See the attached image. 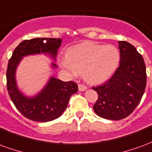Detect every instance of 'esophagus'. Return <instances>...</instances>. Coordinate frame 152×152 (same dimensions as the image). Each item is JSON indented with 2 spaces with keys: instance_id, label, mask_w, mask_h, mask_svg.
Wrapping results in <instances>:
<instances>
[{
  "instance_id": "esophagus-1",
  "label": "esophagus",
  "mask_w": 152,
  "mask_h": 152,
  "mask_svg": "<svg viewBox=\"0 0 152 152\" xmlns=\"http://www.w3.org/2000/svg\"><path fill=\"white\" fill-rule=\"evenodd\" d=\"M78 88H79V90L80 91H85V90H86L87 89V86H84V85H79L78 86Z\"/></svg>"
}]
</instances>
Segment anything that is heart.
<instances>
[{"label": "heart", "mask_w": 152, "mask_h": 152, "mask_svg": "<svg viewBox=\"0 0 152 152\" xmlns=\"http://www.w3.org/2000/svg\"><path fill=\"white\" fill-rule=\"evenodd\" d=\"M120 59V51L112 45L85 42L70 48L62 65L74 76L81 74L88 82L100 84L113 75Z\"/></svg>", "instance_id": "heart-1"}]
</instances>
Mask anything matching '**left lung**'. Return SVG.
Listing matches in <instances>:
<instances>
[{
	"instance_id": "obj_1",
	"label": "left lung",
	"mask_w": 152,
	"mask_h": 152,
	"mask_svg": "<svg viewBox=\"0 0 152 152\" xmlns=\"http://www.w3.org/2000/svg\"><path fill=\"white\" fill-rule=\"evenodd\" d=\"M120 66L102 86L93 87L98 93L94 111L100 117L119 121L134 112L143 95L147 73L142 56L127 41H118Z\"/></svg>"
}]
</instances>
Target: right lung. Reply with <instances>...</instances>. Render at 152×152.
Returning <instances> with one entry per match:
<instances>
[{
	"label": "right lung",
	"instance_id": "obj_1",
	"mask_svg": "<svg viewBox=\"0 0 152 152\" xmlns=\"http://www.w3.org/2000/svg\"><path fill=\"white\" fill-rule=\"evenodd\" d=\"M61 43V38L23 40L16 47L9 60L6 72L9 95L16 108L31 121L47 122L58 118L66 108L70 97L78 90L75 82H64L54 77H50L44 89L33 97L25 96L17 87L15 72L22 58L28 55L46 53L55 60ZM52 66L57 67V65L53 63Z\"/></svg>",
	"mask_w": 152,
	"mask_h": 152
}]
</instances>
